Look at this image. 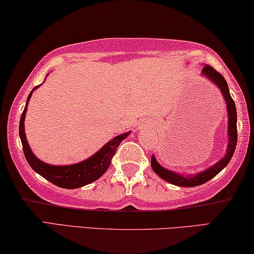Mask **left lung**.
<instances>
[{"mask_svg": "<svg viewBox=\"0 0 254 254\" xmlns=\"http://www.w3.org/2000/svg\"><path fill=\"white\" fill-rule=\"evenodd\" d=\"M201 73L208 80H211L220 89L222 96H223V99L225 100L226 111H228V147H226V153L224 157H222L214 165H212L211 167H208L202 172L196 173L194 175H185L173 171H168L157 162L155 155H153L152 159H150V165H152L153 171L164 181H166L173 185L181 186V188H193V186L202 185L219 174L228 165L231 158H232L238 140L237 107H235L232 97L230 95L228 83H226L223 75L217 72L211 65H204Z\"/></svg>", "mask_w": 254, "mask_h": 254, "instance_id": "obj_1", "label": "left lung"}]
</instances>
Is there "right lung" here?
<instances>
[{
    "mask_svg": "<svg viewBox=\"0 0 254 254\" xmlns=\"http://www.w3.org/2000/svg\"><path fill=\"white\" fill-rule=\"evenodd\" d=\"M40 86L34 87L32 91L29 93L28 99H26L25 108L22 113L21 119H20V126H19V135L21 138L22 146H23L24 156L28 161L29 165L34 172H37L39 175H41L44 179L51 182L62 189H79L82 188L84 185H88L95 182L105 174V172L108 170V167L111 163L114 155L117 150L120 143L127 138L130 131L124 132L122 135H118L114 137L113 139L106 143L102 147L84 161L71 164V165H51V164H47L39 159L31 150L30 145L26 140L25 131H24V119L26 114V108H28L29 100L32 92L38 89Z\"/></svg>",
    "mask_w": 254,
    "mask_h": 254,
    "instance_id": "1",
    "label": "right lung"
}]
</instances>
